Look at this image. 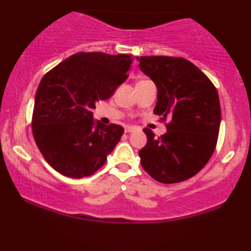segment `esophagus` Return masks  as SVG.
<instances>
[{
  "instance_id": "obj_1",
  "label": "esophagus",
  "mask_w": 251,
  "mask_h": 251,
  "mask_svg": "<svg viewBox=\"0 0 251 251\" xmlns=\"http://www.w3.org/2000/svg\"><path fill=\"white\" fill-rule=\"evenodd\" d=\"M134 127L132 126H125V133H131V132H134Z\"/></svg>"
}]
</instances>
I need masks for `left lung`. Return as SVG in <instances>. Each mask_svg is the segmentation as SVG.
Listing matches in <instances>:
<instances>
[{"label": "left lung", "instance_id": "1", "mask_svg": "<svg viewBox=\"0 0 251 251\" xmlns=\"http://www.w3.org/2000/svg\"><path fill=\"white\" fill-rule=\"evenodd\" d=\"M137 61L157 86L154 114L170 120L166 133L158 138L151 129H144L148 144L139 151L143 169L164 184L189 179L205 166L217 144V89L200 68L183 57L137 56Z\"/></svg>", "mask_w": 251, "mask_h": 251}]
</instances>
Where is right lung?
I'll list each match as a JSON object with an SVG mask.
<instances>
[{
    "label": "right lung",
    "instance_id": "obj_1",
    "mask_svg": "<svg viewBox=\"0 0 251 251\" xmlns=\"http://www.w3.org/2000/svg\"><path fill=\"white\" fill-rule=\"evenodd\" d=\"M128 54L76 53L42 77L33 112V135L43 158L66 177L93 175L124 133L120 125L93 118L96 102L113 96L127 79Z\"/></svg>",
    "mask_w": 251,
    "mask_h": 251
}]
</instances>
